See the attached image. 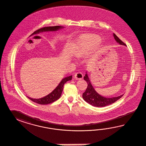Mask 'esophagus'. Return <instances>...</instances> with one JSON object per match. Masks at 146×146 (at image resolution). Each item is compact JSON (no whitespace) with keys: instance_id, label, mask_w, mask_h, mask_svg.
Segmentation results:
<instances>
[{"instance_id":"1","label":"esophagus","mask_w":146,"mask_h":146,"mask_svg":"<svg viewBox=\"0 0 146 146\" xmlns=\"http://www.w3.org/2000/svg\"><path fill=\"white\" fill-rule=\"evenodd\" d=\"M83 77H84V75L81 72H77L74 75V78L76 80L82 79Z\"/></svg>"}]
</instances>
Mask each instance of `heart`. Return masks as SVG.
Masks as SVG:
<instances>
[{"mask_svg": "<svg viewBox=\"0 0 146 146\" xmlns=\"http://www.w3.org/2000/svg\"><path fill=\"white\" fill-rule=\"evenodd\" d=\"M101 40L100 38L94 35H82L76 42V53L77 56H80L87 50L92 49L98 44Z\"/></svg>", "mask_w": 146, "mask_h": 146, "instance_id": "b5f03b06", "label": "heart"}]
</instances>
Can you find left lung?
<instances>
[{
	"mask_svg": "<svg viewBox=\"0 0 146 146\" xmlns=\"http://www.w3.org/2000/svg\"><path fill=\"white\" fill-rule=\"evenodd\" d=\"M113 36L115 40L119 43L120 44L124 45L126 46V44L124 43L121 40L118 38V37L115 34H113ZM84 80L87 82L88 86L84 93H83L82 98H84L86 102L88 103L90 105L94 106L97 107H103L107 106L115 102H116L118 100L120 99L123 96V95H120L118 97H112V98H106L104 97L99 95L95 90L93 88L92 85L91 84L90 80L89 79L88 76L87 74H86L84 76Z\"/></svg>",
	"mask_w": 146,
	"mask_h": 146,
	"instance_id": "8db88e82",
	"label": "left lung"
}]
</instances>
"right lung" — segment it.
<instances>
[{"label": "right lung", "instance_id": "obj_1", "mask_svg": "<svg viewBox=\"0 0 146 146\" xmlns=\"http://www.w3.org/2000/svg\"><path fill=\"white\" fill-rule=\"evenodd\" d=\"M62 27L59 26H57L53 27H45L41 28L40 29H38V30L34 31L32 34H36L37 33H39L40 32H43V31H57L59 29L61 28ZM72 78V75L69 76L64 78L62 80L60 84H58L57 87L53 90V91L49 94L48 95L45 96V97L41 98H38V99H34V98H31L30 97H27L30 99L31 101L34 102H35L37 104H42V105H45V104H48L50 103H53V102L56 101L58 100L62 95V92L64 88V85L66 82L67 81L71 80Z\"/></svg>", "mask_w": 146, "mask_h": 146}]
</instances>
